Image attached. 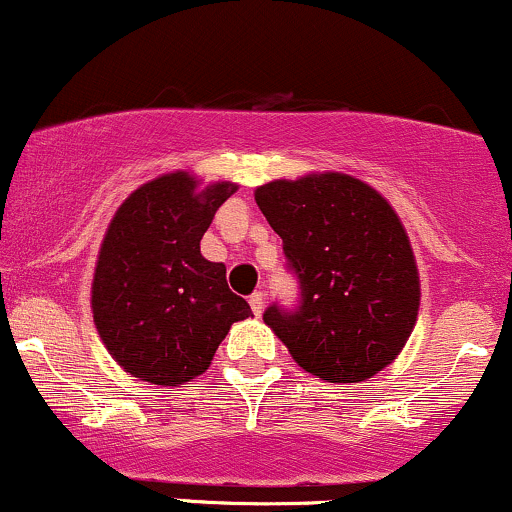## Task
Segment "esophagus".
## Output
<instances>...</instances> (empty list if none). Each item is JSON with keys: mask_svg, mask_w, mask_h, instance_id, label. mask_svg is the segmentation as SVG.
I'll return each instance as SVG.
<instances>
[{"mask_svg": "<svg viewBox=\"0 0 512 512\" xmlns=\"http://www.w3.org/2000/svg\"><path fill=\"white\" fill-rule=\"evenodd\" d=\"M250 308H252V313L255 315H262V310H264V293L262 291H255L250 296Z\"/></svg>", "mask_w": 512, "mask_h": 512, "instance_id": "esophagus-1", "label": "esophagus"}]
</instances>
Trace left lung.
<instances>
[{
    "label": "left lung",
    "instance_id": "8db88e82",
    "mask_svg": "<svg viewBox=\"0 0 512 512\" xmlns=\"http://www.w3.org/2000/svg\"><path fill=\"white\" fill-rule=\"evenodd\" d=\"M255 199L298 281L296 305L272 303L264 322L298 366L327 383L383 370L419 313V272L395 209L342 173L274 180Z\"/></svg>",
    "mask_w": 512,
    "mask_h": 512
}]
</instances>
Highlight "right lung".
<instances>
[{"mask_svg":"<svg viewBox=\"0 0 512 512\" xmlns=\"http://www.w3.org/2000/svg\"><path fill=\"white\" fill-rule=\"evenodd\" d=\"M195 187L187 173H170L132 192L110 221L93 276L103 344L129 375L154 385L202 375L233 322L252 313L228 289L226 267L199 252L236 185Z\"/></svg>","mask_w":512,"mask_h":512,"instance_id":"obj_1","label":"right lung"}]
</instances>
